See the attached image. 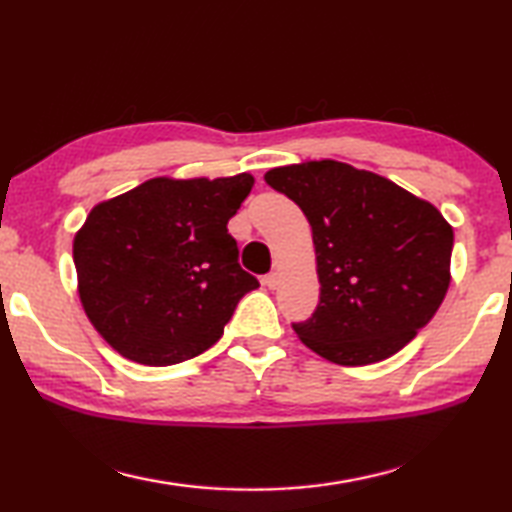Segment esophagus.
<instances>
[{
    "label": "esophagus",
    "instance_id": "1",
    "mask_svg": "<svg viewBox=\"0 0 512 512\" xmlns=\"http://www.w3.org/2000/svg\"><path fill=\"white\" fill-rule=\"evenodd\" d=\"M263 283H265L270 290H276V288H279V283H281V274H279V272H270V274H267L265 279H263Z\"/></svg>",
    "mask_w": 512,
    "mask_h": 512
}]
</instances>
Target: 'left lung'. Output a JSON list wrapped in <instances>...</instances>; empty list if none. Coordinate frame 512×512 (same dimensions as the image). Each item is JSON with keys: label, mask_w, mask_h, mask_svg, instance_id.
Instances as JSON below:
<instances>
[{"label": "left lung", "mask_w": 512, "mask_h": 512, "mask_svg": "<svg viewBox=\"0 0 512 512\" xmlns=\"http://www.w3.org/2000/svg\"><path fill=\"white\" fill-rule=\"evenodd\" d=\"M301 206L315 242L319 306L294 333L342 366L387 360L429 324L452 274V224L432 202L335 159L265 173Z\"/></svg>", "instance_id": "8db88e82"}]
</instances>
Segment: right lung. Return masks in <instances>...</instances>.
I'll return each mask as SVG.
<instances>
[{"label": "right lung", "mask_w": 512, "mask_h": 512, "mask_svg": "<svg viewBox=\"0 0 512 512\" xmlns=\"http://www.w3.org/2000/svg\"><path fill=\"white\" fill-rule=\"evenodd\" d=\"M251 186L249 173L164 175L89 211L74 236L78 297L125 360L170 366L204 353L258 288L227 231Z\"/></svg>", "instance_id": "add662e5"}]
</instances>
